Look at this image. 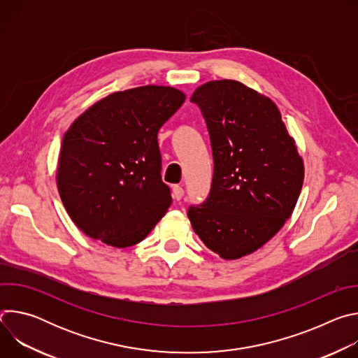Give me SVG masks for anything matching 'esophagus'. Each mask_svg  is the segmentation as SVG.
<instances>
[{"mask_svg":"<svg viewBox=\"0 0 358 358\" xmlns=\"http://www.w3.org/2000/svg\"><path fill=\"white\" fill-rule=\"evenodd\" d=\"M173 195L177 201H180L184 196V188L181 185H174L173 187Z\"/></svg>","mask_w":358,"mask_h":358,"instance_id":"34e87169","label":"esophagus"}]
</instances>
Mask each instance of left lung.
Segmentation results:
<instances>
[{"mask_svg":"<svg viewBox=\"0 0 358 358\" xmlns=\"http://www.w3.org/2000/svg\"><path fill=\"white\" fill-rule=\"evenodd\" d=\"M211 138L214 176L194 232L224 259L259 249L292 215L304 169L282 115L266 96L236 80H213L191 96Z\"/></svg>","mask_w":358,"mask_h":358,"instance_id":"left-lung-1","label":"left lung"}]
</instances>
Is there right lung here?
Segmentation results:
<instances>
[{"instance_id":"add662e5","label":"right lung","mask_w":358,"mask_h":358,"mask_svg":"<svg viewBox=\"0 0 358 358\" xmlns=\"http://www.w3.org/2000/svg\"><path fill=\"white\" fill-rule=\"evenodd\" d=\"M185 94L169 86L115 92L65 133L58 163L64 206L87 236L116 248L143 241L171 206L162 180L160 127Z\"/></svg>"}]
</instances>
